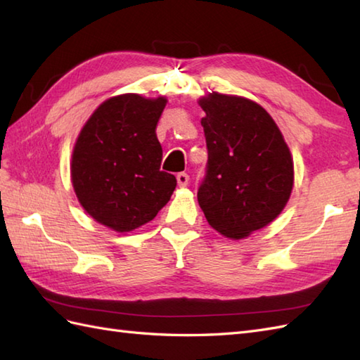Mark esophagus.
Returning <instances> with one entry per match:
<instances>
[{"label": "esophagus", "mask_w": 360, "mask_h": 360, "mask_svg": "<svg viewBox=\"0 0 360 360\" xmlns=\"http://www.w3.org/2000/svg\"><path fill=\"white\" fill-rule=\"evenodd\" d=\"M176 179H178V186L179 187H186L188 184V174L187 173H178V176H176Z\"/></svg>", "instance_id": "obj_1"}]
</instances>
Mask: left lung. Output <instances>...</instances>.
<instances>
[{
  "label": "left lung",
  "mask_w": 360,
  "mask_h": 360,
  "mask_svg": "<svg viewBox=\"0 0 360 360\" xmlns=\"http://www.w3.org/2000/svg\"><path fill=\"white\" fill-rule=\"evenodd\" d=\"M207 168L198 202L221 235L241 240L277 218L294 186V162L263 106L238 96L200 98Z\"/></svg>",
  "instance_id": "left-lung-1"
}]
</instances>
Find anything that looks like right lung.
Segmentation results:
<instances>
[{
    "instance_id": "1",
    "label": "right lung",
    "mask_w": 360,
    "mask_h": 360,
    "mask_svg": "<svg viewBox=\"0 0 360 360\" xmlns=\"http://www.w3.org/2000/svg\"><path fill=\"white\" fill-rule=\"evenodd\" d=\"M165 103V97H111L91 114L74 145L71 179L79 202L116 232L151 221L176 187L174 176L160 170L156 125Z\"/></svg>"
}]
</instances>
